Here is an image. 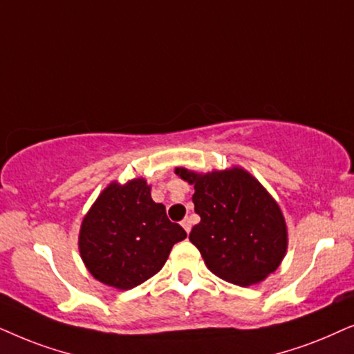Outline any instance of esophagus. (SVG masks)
Listing matches in <instances>:
<instances>
[{
  "label": "esophagus",
  "instance_id": "obj_1",
  "mask_svg": "<svg viewBox=\"0 0 354 354\" xmlns=\"http://www.w3.org/2000/svg\"><path fill=\"white\" fill-rule=\"evenodd\" d=\"M181 226H183V228H185L186 233H189L191 232V220L189 218H185V220L181 221Z\"/></svg>",
  "mask_w": 354,
  "mask_h": 354
}]
</instances>
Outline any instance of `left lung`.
<instances>
[{"label": "left lung", "mask_w": 354, "mask_h": 354, "mask_svg": "<svg viewBox=\"0 0 354 354\" xmlns=\"http://www.w3.org/2000/svg\"><path fill=\"white\" fill-rule=\"evenodd\" d=\"M174 173L194 186L201 221L189 233L207 268L238 286L257 285L280 267L288 249L281 209L266 187L241 167Z\"/></svg>", "instance_id": "1"}]
</instances>
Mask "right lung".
Masks as SVG:
<instances>
[{"mask_svg": "<svg viewBox=\"0 0 354 354\" xmlns=\"http://www.w3.org/2000/svg\"><path fill=\"white\" fill-rule=\"evenodd\" d=\"M150 185L134 178L113 181L100 192L79 230V252L93 279L116 290H131L162 270L169 251L186 238L153 202Z\"/></svg>", "mask_w": 354, "mask_h": 354, "instance_id": "1", "label": "right lung"}]
</instances>
